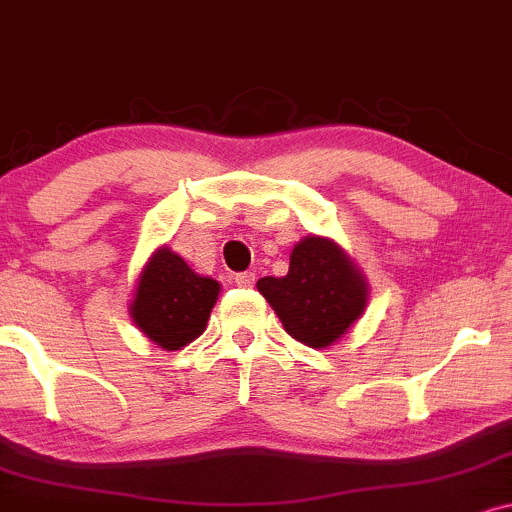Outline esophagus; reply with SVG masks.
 <instances>
[{
    "mask_svg": "<svg viewBox=\"0 0 512 512\" xmlns=\"http://www.w3.org/2000/svg\"><path fill=\"white\" fill-rule=\"evenodd\" d=\"M236 283L240 288H250L252 283H255V274L252 272H240V274H236Z\"/></svg>",
    "mask_w": 512,
    "mask_h": 512,
    "instance_id": "34e87169",
    "label": "esophagus"
}]
</instances>
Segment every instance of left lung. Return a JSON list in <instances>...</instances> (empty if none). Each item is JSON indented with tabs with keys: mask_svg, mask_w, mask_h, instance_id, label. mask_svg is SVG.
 I'll use <instances>...</instances> for the list:
<instances>
[{
	"mask_svg": "<svg viewBox=\"0 0 512 512\" xmlns=\"http://www.w3.org/2000/svg\"><path fill=\"white\" fill-rule=\"evenodd\" d=\"M257 291L274 307L283 329L310 348L338 341L367 305L365 279L336 243L317 236L295 245L286 276H264Z\"/></svg>",
	"mask_w": 512,
	"mask_h": 512,
	"instance_id": "8db88e82",
	"label": "left lung"
}]
</instances>
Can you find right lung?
Masks as SVG:
<instances>
[{
	"label": "right lung",
	"instance_id": "1",
	"mask_svg": "<svg viewBox=\"0 0 512 512\" xmlns=\"http://www.w3.org/2000/svg\"><path fill=\"white\" fill-rule=\"evenodd\" d=\"M217 295V281L197 276L176 252L162 248L140 274L131 315L157 346L181 350L205 331Z\"/></svg>",
	"mask_w": 512,
	"mask_h": 512
}]
</instances>
